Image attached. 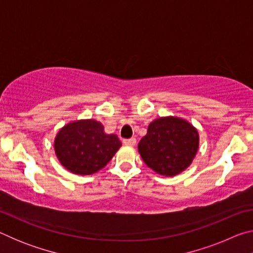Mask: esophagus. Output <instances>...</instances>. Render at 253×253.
Masks as SVG:
<instances>
[{
  "label": "esophagus",
  "mask_w": 253,
  "mask_h": 253,
  "mask_svg": "<svg viewBox=\"0 0 253 253\" xmlns=\"http://www.w3.org/2000/svg\"><path fill=\"white\" fill-rule=\"evenodd\" d=\"M123 143L127 145V146H135L136 144V139L135 138H128V139H124Z\"/></svg>",
  "instance_id": "esophagus-1"
}]
</instances>
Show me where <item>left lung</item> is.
Wrapping results in <instances>:
<instances>
[{
  "mask_svg": "<svg viewBox=\"0 0 253 253\" xmlns=\"http://www.w3.org/2000/svg\"><path fill=\"white\" fill-rule=\"evenodd\" d=\"M199 149L196 128L178 117H161L149 124L138 152L148 168L164 176H175L191 165Z\"/></svg>",
  "mask_w": 253,
  "mask_h": 253,
  "instance_id": "left-lung-1",
  "label": "left lung"
}]
</instances>
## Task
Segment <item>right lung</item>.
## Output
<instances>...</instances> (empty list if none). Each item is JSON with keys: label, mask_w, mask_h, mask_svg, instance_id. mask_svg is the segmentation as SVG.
<instances>
[{"label": "right lung", "mask_w": 253, "mask_h": 253, "mask_svg": "<svg viewBox=\"0 0 253 253\" xmlns=\"http://www.w3.org/2000/svg\"><path fill=\"white\" fill-rule=\"evenodd\" d=\"M121 146L117 135L106 134L102 124L93 119L67 124L54 139L59 162L78 175H90L105 168Z\"/></svg>", "instance_id": "obj_1"}]
</instances>
